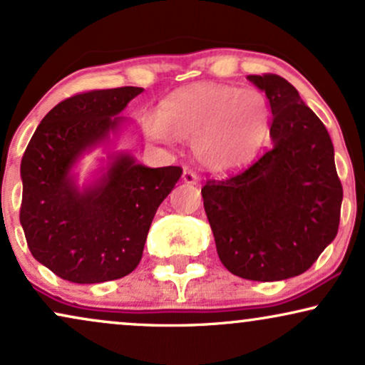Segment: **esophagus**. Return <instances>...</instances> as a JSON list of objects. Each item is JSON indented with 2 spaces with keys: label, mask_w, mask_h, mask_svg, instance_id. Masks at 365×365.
I'll use <instances>...</instances> for the list:
<instances>
[{
  "label": "esophagus",
  "mask_w": 365,
  "mask_h": 365,
  "mask_svg": "<svg viewBox=\"0 0 365 365\" xmlns=\"http://www.w3.org/2000/svg\"><path fill=\"white\" fill-rule=\"evenodd\" d=\"M182 181L186 184H197V181H200V175H197L195 170L191 169H184L182 173Z\"/></svg>",
  "instance_id": "1"
}]
</instances>
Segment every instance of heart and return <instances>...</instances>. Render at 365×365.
<instances>
[{"mask_svg":"<svg viewBox=\"0 0 365 365\" xmlns=\"http://www.w3.org/2000/svg\"><path fill=\"white\" fill-rule=\"evenodd\" d=\"M269 128V103L262 91L201 83L162 103L159 116L143 121L157 142L170 135L192 140L196 159L211 170L228 173L247 164Z\"/></svg>","mask_w":365,"mask_h":365,"instance_id":"b5f03b06","label":"heart"}]
</instances>
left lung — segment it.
<instances>
[{"label": "left lung", "mask_w": 365, "mask_h": 365, "mask_svg": "<svg viewBox=\"0 0 365 365\" xmlns=\"http://www.w3.org/2000/svg\"><path fill=\"white\" fill-rule=\"evenodd\" d=\"M272 111L271 147L250 168L201 190L218 257L250 281H282L314 264L339 232L344 190L322 120L277 74L247 78Z\"/></svg>", "instance_id": "8db88e82"}]
</instances>
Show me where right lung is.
<instances>
[{"label": "right lung", "mask_w": 365, "mask_h": 365, "mask_svg": "<svg viewBox=\"0 0 365 365\" xmlns=\"http://www.w3.org/2000/svg\"><path fill=\"white\" fill-rule=\"evenodd\" d=\"M143 91L125 86L74 94L53 106L21 159L20 223L35 259L66 281L96 284L127 276L142 259L148 228L182 169H150L127 152L79 190L71 170L110 140L125 106Z\"/></svg>", "instance_id": "obj_1"}]
</instances>
